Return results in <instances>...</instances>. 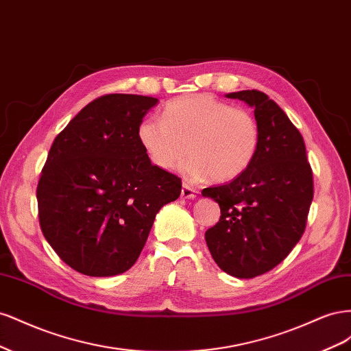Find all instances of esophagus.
Masks as SVG:
<instances>
[{
	"label": "esophagus",
	"mask_w": 351,
	"mask_h": 351,
	"mask_svg": "<svg viewBox=\"0 0 351 351\" xmlns=\"http://www.w3.org/2000/svg\"><path fill=\"white\" fill-rule=\"evenodd\" d=\"M196 190L193 187H190L187 184H183V189H182V197L183 199H195L196 197Z\"/></svg>",
	"instance_id": "34e87169"
}]
</instances>
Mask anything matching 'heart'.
Masks as SVG:
<instances>
[{
    "mask_svg": "<svg viewBox=\"0 0 351 351\" xmlns=\"http://www.w3.org/2000/svg\"><path fill=\"white\" fill-rule=\"evenodd\" d=\"M147 159L159 169L180 165L190 180L212 177L214 182H231L253 164L261 146V129L254 115L231 107L208 93L186 95L169 101L162 119L147 117L137 127Z\"/></svg>",
    "mask_w": 351,
    "mask_h": 351,
    "instance_id": "obj_1",
    "label": "heart"
}]
</instances>
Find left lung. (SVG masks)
Returning a JSON list of instances; mask_svg holds the SVG:
<instances>
[{
    "instance_id": "obj_1",
    "label": "left lung",
    "mask_w": 351,
    "mask_h": 351,
    "mask_svg": "<svg viewBox=\"0 0 351 351\" xmlns=\"http://www.w3.org/2000/svg\"><path fill=\"white\" fill-rule=\"evenodd\" d=\"M254 108L261 146L246 173L202 190L221 208L205 240L218 267L236 278H254L282 262L302 239L313 199L312 168L300 132L261 90L227 93Z\"/></svg>"
}]
</instances>
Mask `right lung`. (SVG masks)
Listing matches in <instances>:
<instances>
[{
    "instance_id": "obj_1",
    "label": "right lung",
    "mask_w": 351,
    "mask_h": 351,
    "mask_svg": "<svg viewBox=\"0 0 351 351\" xmlns=\"http://www.w3.org/2000/svg\"><path fill=\"white\" fill-rule=\"evenodd\" d=\"M158 104L112 93L88 104L52 143L38 183L40 228L70 268L89 277L130 269L182 180L156 168L137 127Z\"/></svg>"
}]
</instances>
